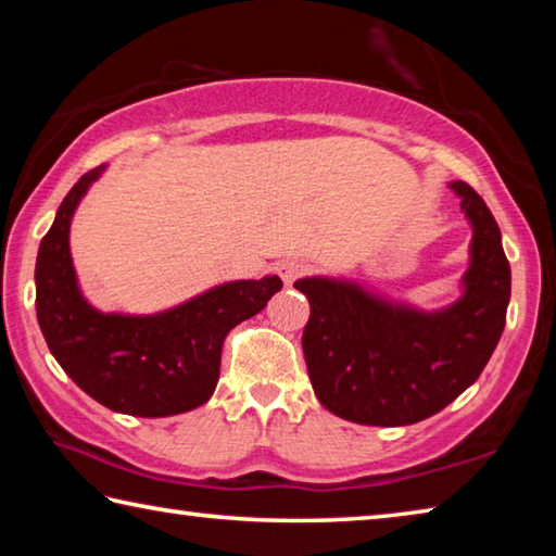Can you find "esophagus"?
Instances as JSON below:
<instances>
[{"mask_svg": "<svg viewBox=\"0 0 556 556\" xmlns=\"http://www.w3.org/2000/svg\"><path fill=\"white\" fill-rule=\"evenodd\" d=\"M308 269V265L304 260H296V257H289V260H281L279 262V267H277V271H279V277L285 279V285L287 287H291L294 285V281L304 275V271Z\"/></svg>", "mask_w": 556, "mask_h": 556, "instance_id": "obj_1", "label": "esophagus"}]
</instances>
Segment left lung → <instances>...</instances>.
I'll use <instances>...</instances> for the list:
<instances>
[{
    "mask_svg": "<svg viewBox=\"0 0 556 556\" xmlns=\"http://www.w3.org/2000/svg\"><path fill=\"white\" fill-rule=\"evenodd\" d=\"M448 186L473 232L454 304L425 312L355 279L294 281L312 304L301 338L308 378L336 417L370 427L417 425L468 390L501 341L510 304L501 228L473 188Z\"/></svg>",
    "mask_w": 556,
    "mask_h": 556,
    "instance_id": "left-lung-1",
    "label": "left lung"
}]
</instances>
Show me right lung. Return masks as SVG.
Here are the masks:
<instances>
[{"instance_id": "1", "label": "right lung", "mask_w": 556, "mask_h": 556, "mask_svg": "<svg viewBox=\"0 0 556 556\" xmlns=\"http://www.w3.org/2000/svg\"><path fill=\"white\" fill-rule=\"evenodd\" d=\"M92 168L65 195L36 257V316L65 375L108 409L172 417L211 400L225 336L281 289L277 275L235 279L156 314L100 312L83 296L71 257V223L105 172Z\"/></svg>"}]
</instances>
